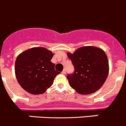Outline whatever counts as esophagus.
Wrapping results in <instances>:
<instances>
[{"label": "esophagus", "mask_w": 126, "mask_h": 126, "mask_svg": "<svg viewBox=\"0 0 126 126\" xmlns=\"http://www.w3.org/2000/svg\"><path fill=\"white\" fill-rule=\"evenodd\" d=\"M62 75H65V74H66V70H65V69H64V70L62 71Z\"/></svg>", "instance_id": "34e87169"}]
</instances>
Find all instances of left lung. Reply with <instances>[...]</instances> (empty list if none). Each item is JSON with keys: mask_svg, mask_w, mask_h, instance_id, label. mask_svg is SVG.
Returning <instances> with one entry per match:
<instances>
[{"mask_svg": "<svg viewBox=\"0 0 126 126\" xmlns=\"http://www.w3.org/2000/svg\"><path fill=\"white\" fill-rule=\"evenodd\" d=\"M67 56L75 71L67 76L69 85L80 94H91L101 87L109 73L107 56L102 49L87 46Z\"/></svg>", "mask_w": 126, "mask_h": 126, "instance_id": "8db88e82", "label": "left lung"}]
</instances>
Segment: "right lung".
I'll return each instance as SVG.
<instances>
[{"label": "right lung", "instance_id": "right-lung-1", "mask_svg": "<svg viewBox=\"0 0 126 126\" xmlns=\"http://www.w3.org/2000/svg\"><path fill=\"white\" fill-rule=\"evenodd\" d=\"M53 53L43 47L24 51L15 62V75L20 86L30 94H41L52 85L60 73L51 62Z\"/></svg>", "mask_w": 126, "mask_h": 126}]
</instances>
